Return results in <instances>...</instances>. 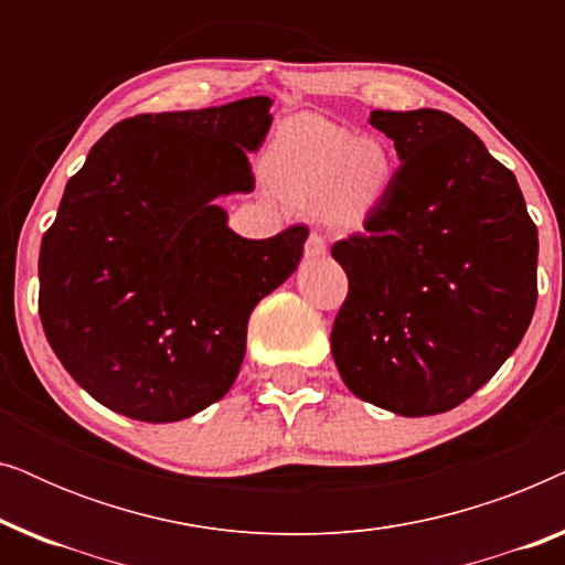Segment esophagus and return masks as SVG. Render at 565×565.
I'll return each mask as SVG.
<instances>
[{
	"instance_id": "1",
	"label": "esophagus",
	"mask_w": 565,
	"mask_h": 565,
	"mask_svg": "<svg viewBox=\"0 0 565 565\" xmlns=\"http://www.w3.org/2000/svg\"><path fill=\"white\" fill-rule=\"evenodd\" d=\"M327 254V242H323V236L319 234V231H311V236H308L306 242V257H323Z\"/></svg>"
}]
</instances>
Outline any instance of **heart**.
<instances>
[{
    "instance_id": "obj_1",
    "label": "heart",
    "mask_w": 565,
    "mask_h": 565,
    "mask_svg": "<svg viewBox=\"0 0 565 565\" xmlns=\"http://www.w3.org/2000/svg\"><path fill=\"white\" fill-rule=\"evenodd\" d=\"M262 174L282 203L352 228L388 192L393 157L381 138L358 136L319 115H296L275 130Z\"/></svg>"
}]
</instances>
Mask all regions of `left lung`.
Returning <instances> with one entry per match:
<instances>
[{"label":"left lung","instance_id":"left-lung-1","mask_svg":"<svg viewBox=\"0 0 565 565\" xmlns=\"http://www.w3.org/2000/svg\"><path fill=\"white\" fill-rule=\"evenodd\" d=\"M401 167L365 231L331 246L350 290L331 354L354 396L401 416L473 396L527 331L537 226L516 177L443 110H373Z\"/></svg>","mask_w":565,"mask_h":565}]
</instances>
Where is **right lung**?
<instances>
[{
    "mask_svg": "<svg viewBox=\"0 0 565 565\" xmlns=\"http://www.w3.org/2000/svg\"><path fill=\"white\" fill-rule=\"evenodd\" d=\"M269 105L120 120L66 182L43 234L38 311L61 365L113 412L180 422L226 396L254 306L296 273L306 226L252 242L213 203L254 190Z\"/></svg>",
    "mask_w": 565,
    "mask_h": 565,
    "instance_id": "1",
    "label": "right lung"
}]
</instances>
